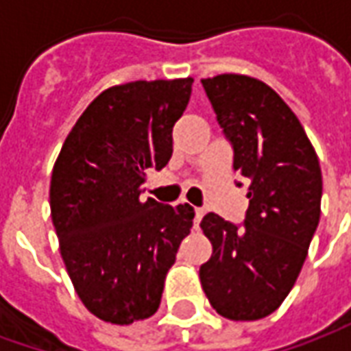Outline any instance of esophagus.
I'll return each instance as SVG.
<instances>
[{"label": "esophagus", "instance_id": "34e87169", "mask_svg": "<svg viewBox=\"0 0 351 351\" xmlns=\"http://www.w3.org/2000/svg\"><path fill=\"white\" fill-rule=\"evenodd\" d=\"M193 213H195V216H193V228L199 229V223H201L203 216H205V208H195Z\"/></svg>", "mask_w": 351, "mask_h": 351}]
</instances>
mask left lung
Segmentation results:
<instances>
[{
  "label": "left lung",
  "mask_w": 351,
  "mask_h": 351,
  "mask_svg": "<svg viewBox=\"0 0 351 351\" xmlns=\"http://www.w3.org/2000/svg\"><path fill=\"white\" fill-rule=\"evenodd\" d=\"M201 84L250 205L243 223L203 218L213 256L199 278L220 316L261 319L282 304L306 259L322 213V169L301 122L265 82L218 75Z\"/></svg>",
  "instance_id": "1"
}]
</instances>
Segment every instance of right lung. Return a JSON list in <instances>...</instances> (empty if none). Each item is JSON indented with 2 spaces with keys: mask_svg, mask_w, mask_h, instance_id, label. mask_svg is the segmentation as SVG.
I'll return each instance as SVG.
<instances>
[{
  "mask_svg": "<svg viewBox=\"0 0 351 351\" xmlns=\"http://www.w3.org/2000/svg\"><path fill=\"white\" fill-rule=\"evenodd\" d=\"M193 79L108 88L65 138L50 180V213L73 286L93 316L116 325L160 308L167 271L190 233V205L143 199L146 169L173 156V128Z\"/></svg>",
  "mask_w": 351,
  "mask_h": 351,
  "instance_id": "obj_1",
  "label": "right lung"
}]
</instances>
